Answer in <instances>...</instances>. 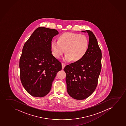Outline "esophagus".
Here are the masks:
<instances>
[{"label":"esophagus","instance_id":"obj_1","mask_svg":"<svg viewBox=\"0 0 126 126\" xmlns=\"http://www.w3.org/2000/svg\"><path fill=\"white\" fill-rule=\"evenodd\" d=\"M65 65L64 63H62V69H63L64 67H65Z\"/></svg>","mask_w":126,"mask_h":126}]
</instances>
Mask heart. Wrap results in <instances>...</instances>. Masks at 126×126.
<instances>
[{"mask_svg": "<svg viewBox=\"0 0 126 126\" xmlns=\"http://www.w3.org/2000/svg\"><path fill=\"white\" fill-rule=\"evenodd\" d=\"M89 40L85 35L72 32H65L60 36L59 41L54 40L51 44L53 54L59 58L63 54L66 62L77 61L82 59L87 52Z\"/></svg>", "mask_w": 126, "mask_h": 126, "instance_id": "b5f03b06", "label": "heart"}]
</instances>
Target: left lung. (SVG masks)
Returning a JSON list of instances; mask_svg holds the SVG:
<instances>
[{
    "mask_svg": "<svg viewBox=\"0 0 126 126\" xmlns=\"http://www.w3.org/2000/svg\"><path fill=\"white\" fill-rule=\"evenodd\" d=\"M87 32L89 37V47L82 59L66 65L65 81L67 92L71 97L77 100L88 97L95 90L101 70L102 52L97 40L92 32Z\"/></svg>",
    "mask_w": 126,
    "mask_h": 126,
    "instance_id": "left-lung-1",
    "label": "left lung"
}]
</instances>
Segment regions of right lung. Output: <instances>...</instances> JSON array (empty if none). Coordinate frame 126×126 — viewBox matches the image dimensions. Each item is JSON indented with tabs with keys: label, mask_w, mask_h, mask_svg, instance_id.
Listing matches in <instances>:
<instances>
[{
	"label": "right lung",
	"mask_w": 126,
	"mask_h": 126,
	"mask_svg": "<svg viewBox=\"0 0 126 126\" xmlns=\"http://www.w3.org/2000/svg\"><path fill=\"white\" fill-rule=\"evenodd\" d=\"M59 34L55 29H36L24 45L20 59V81L26 91L34 97H42L50 91L61 63L52 55L53 38Z\"/></svg>",
	"instance_id": "add662e5"
}]
</instances>
